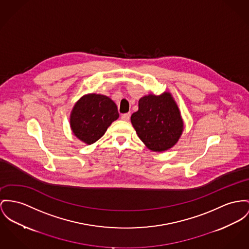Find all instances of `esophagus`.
Listing matches in <instances>:
<instances>
[{
  "mask_svg": "<svg viewBox=\"0 0 249 249\" xmlns=\"http://www.w3.org/2000/svg\"><path fill=\"white\" fill-rule=\"evenodd\" d=\"M122 120H124V121H128L129 119H130V113H124V114H123L122 116Z\"/></svg>",
  "mask_w": 249,
  "mask_h": 249,
  "instance_id": "esophagus-1",
  "label": "esophagus"
}]
</instances>
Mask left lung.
Returning <instances> with one entry per match:
<instances>
[{
  "label": "left lung",
  "mask_w": 249,
  "mask_h": 249,
  "mask_svg": "<svg viewBox=\"0 0 249 249\" xmlns=\"http://www.w3.org/2000/svg\"><path fill=\"white\" fill-rule=\"evenodd\" d=\"M131 123L142 142L155 152L172 148L183 132L180 111L170 92L142 97Z\"/></svg>",
  "instance_id": "8db88e82"
}]
</instances>
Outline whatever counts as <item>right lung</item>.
<instances>
[{
	"mask_svg": "<svg viewBox=\"0 0 249 249\" xmlns=\"http://www.w3.org/2000/svg\"><path fill=\"white\" fill-rule=\"evenodd\" d=\"M119 118L116 104L102 94L84 95L74 105L70 124L72 133L85 143L92 144Z\"/></svg>",
	"mask_w": 249,
	"mask_h": 249,
	"instance_id": "1",
	"label": "right lung"
}]
</instances>
